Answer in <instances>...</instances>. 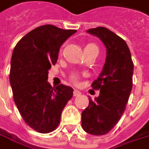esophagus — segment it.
<instances>
[{
  "instance_id": "obj_1",
  "label": "esophagus",
  "mask_w": 149,
  "mask_h": 149,
  "mask_svg": "<svg viewBox=\"0 0 149 149\" xmlns=\"http://www.w3.org/2000/svg\"><path fill=\"white\" fill-rule=\"evenodd\" d=\"M80 94H81V93L79 90H77V89H74V97L79 96Z\"/></svg>"
}]
</instances>
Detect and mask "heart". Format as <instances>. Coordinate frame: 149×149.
Masks as SVG:
<instances>
[{"label":"heart","instance_id":"1","mask_svg":"<svg viewBox=\"0 0 149 149\" xmlns=\"http://www.w3.org/2000/svg\"><path fill=\"white\" fill-rule=\"evenodd\" d=\"M85 48H96V49H97V50H98L97 47L95 44H93V43H89V44H87L86 46H85V47H84V49H85ZM70 78L71 81H73L74 83H76V82L78 81V75H77V74H71Z\"/></svg>","mask_w":149,"mask_h":149}]
</instances>
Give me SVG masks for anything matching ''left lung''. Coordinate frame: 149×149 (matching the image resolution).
<instances>
[{"instance_id": "8db88e82", "label": "left lung", "mask_w": 149, "mask_h": 149, "mask_svg": "<svg viewBox=\"0 0 149 149\" xmlns=\"http://www.w3.org/2000/svg\"><path fill=\"white\" fill-rule=\"evenodd\" d=\"M97 37L107 48L106 62L92 88L100 90L95 100L82 112V127L93 135L109 132L120 119L132 90L134 64L126 42L104 27L87 30Z\"/></svg>"}]
</instances>
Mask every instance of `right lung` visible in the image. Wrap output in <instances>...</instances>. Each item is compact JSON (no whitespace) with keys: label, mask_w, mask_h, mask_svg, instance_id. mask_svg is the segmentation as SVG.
<instances>
[{"label":"right lung","mask_w":149,"mask_h":149,"mask_svg":"<svg viewBox=\"0 0 149 149\" xmlns=\"http://www.w3.org/2000/svg\"><path fill=\"white\" fill-rule=\"evenodd\" d=\"M75 33L52 24L40 26L23 37L13 51L10 82L14 101L24 120L42 134L56 129L64 107L72 97V88L52 87L47 79L60 47Z\"/></svg>","instance_id":"add662e5"}]
</instances>
